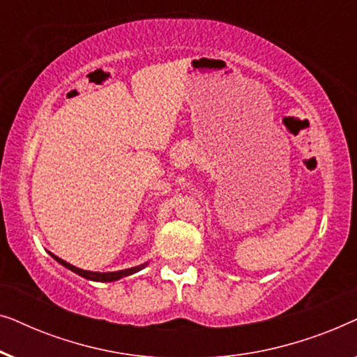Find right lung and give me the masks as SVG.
<instances>
[{
	"label": "right lung",
	"mask_w": 357,
	"mask_h": 357,
	"mask_svg": "<svg viewBox=\"0 0 357 357\" xmlns=\"http://www.w3.org/2000/svg\"><path fill=\"white\" fill-rule=\"evenodd\" d=\"M52 257L55 258V260H56L58 263H61L63 266L68 268V270L75 271L76 275L86 278V280L97 281V282H112V281H116V280H120V278L130 276V275H133V273H136V271L143 270V268H144L146 265H148V263H144V265H139V266H135V268H128V270L112 271V273H96V271H86V270H81V268L73 266V265H70V263H66L65 260H61V258H58L56 255H53V253H52Z\"/></svg>",
	"instance_id": "add662e5"
}]
</instances>
